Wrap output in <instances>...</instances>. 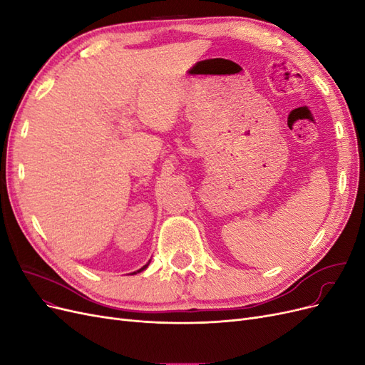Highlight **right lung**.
I'll use <instances>...</instances> for the list:
<instances>
[{
	"label": "right lung",
	"instance_id": "right-lung-1",
	"mask_svg": "<svg viewBox=\"0 0 365 365\" xmlns=\"http://www.w3.org/2000/svg\"><path fill=\"white\" fill-rule=\"evenodd\" d=\"M146 267H148V264H145V267H143V268H141V269H138V272H141V271H143V269H146Z\"/></svg>",
	"mask_w": 365,
	"mask_h": 365
}]
</instances>
